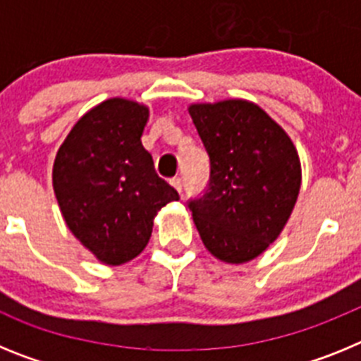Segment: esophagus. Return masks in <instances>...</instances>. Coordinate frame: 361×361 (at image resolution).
Wrapping results in <instances>:
<instances>
[{"label":"esophagus","instance_id":"esophagus-1","mask_svg":"<svg viewBox=\"0 0 361 361\" xmlns=\"http://www.w3.org/2000/svg\"><path fill=\"white\" fill-rule=\"evenodd\" d=\"M171 186L178 191V193H183V178L180 177H175L171 178Z\"/></svg>","mask_w":361,"mask_h":361}]
</instances>
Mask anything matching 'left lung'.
I'll return each mask as SVG.
<instances>
[{"label": "left lung", "instance_id": "8db88e82", "mask_svg": "<svg viewBox=\"0 0 361 361\" xmlns=\"http://www.w3.org/2000/svg\"><path fill=\"white\" fill-rule=\"evenodd\" d=\"M209 155L208 190L188 202L215 258L250 262L288 224L302 184L298 152L255 103L228 99L188 108Z\"/></svg>", "mask_w": 361, "mask_h": 361}]
</instances>
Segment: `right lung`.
Masks as SVG:
<instances>
[{
  "mask_svg": "<svg viewBox=\"0 0 361 361\" xmlns=\"http://www.w3.org/2000/svg\"><path fill=\"white\" fill-rule=\"evenodd\" d=\"M148 116L145 104L106 99L73 124L54 161V193L66 226L108 266L141 253L159 209L178 200L141 142Z\"/></svg>",
  "mask_w": 361,
  "mask_h": 361,
  "instance_id": "right-lung-1",
  "label": "right lung"
}]
</instances>
